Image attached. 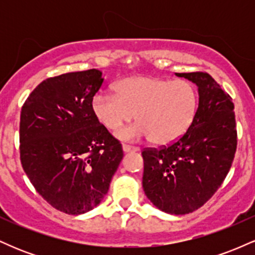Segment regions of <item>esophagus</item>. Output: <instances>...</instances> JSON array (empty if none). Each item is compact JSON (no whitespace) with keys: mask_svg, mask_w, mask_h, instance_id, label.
<instances>
[{"mask_svg":"<svg viewBox=\"0 0 255 255\" xmlns=\"http://www.w3.org/2000/svg\"><path fill=\"white\" fill-rule=\"evenodd\" d=\"M122 150H124V152H135V151H139V147H136V146H130L128 144H124L122 145Z\"/></svg>","mask_w":255,"mask_h":255,"instance_id":"esophagus-1","label":"esophagus"}]
</instances>
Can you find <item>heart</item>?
Segmentation results:
<instances>
[{"label":"heart","mask_w":255,"mask_h":255,"mask_svg":"<svg viewBox=\"0 0 255 255\" xmlns=\"http://www.w3.org/2000/svg\"><path fill=\"white\" fill-rule=\"evenodd\" d=\"M114 93L98 92L92 111L108 130L116 131L131 121L137 124L121 130L119 136L136 140L148 136L156 145L176 141L191 128L197 116V87L188 80L135 75L120 80Z\"/></svg>","instance_id":"obj_1"}]
</instances>
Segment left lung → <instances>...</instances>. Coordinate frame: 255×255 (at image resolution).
I'll return each instance as SVG.
<instances>
[{"label": "left lung", "instance_id": "left-lung-1", "mask_svg": "<svg viewBox=\"0 0 255 255\" xmlns=\"http://www.w3.org/2000/svg\"><path fill=\"white\" fill-rule=\"evenodd\" d=\"M176 75L198 85L197 116L176 141L141 151L142 187L159 210L186 215L203 206L222 186L235 157L238 130L233 98L209 73Z\"/></svg>", "mask_w": 255, "mask_h": 255}]
</instances>
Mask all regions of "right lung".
I'll use <instances>...</instances> for the list:
<instances>
[{
	"label": "right lung",
	"instance_id": "obj_1",
	"mask_svg": "<svg viewBox=\"0 0 255 255\" xmlns=\"http://www.w3.org/2000/svg\"><path fill=\"white\" fill-rule=\"evenodd\" d=\"M102 84L98 69L48 78L21 108L22 169L38 194L67 215H81L103 200L124 157L122 145L92 111Z\"/></svg>",
	"mask_w": 255,
	"mask_h": 255
}]
</instances>
